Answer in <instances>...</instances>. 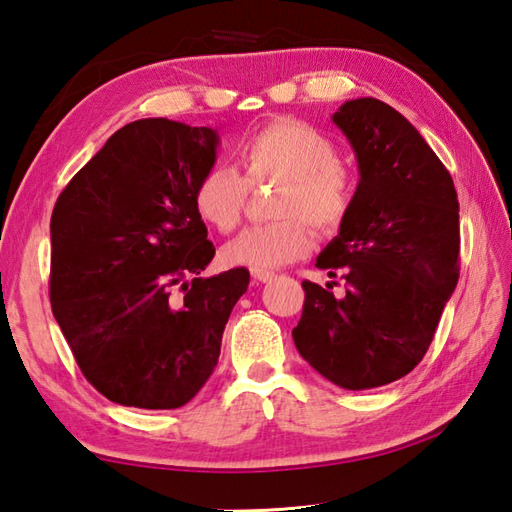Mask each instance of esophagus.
<instances>
[{"instance_id":"esophagus-1","label":"esophagus","mask_w":512,"mask_h":512,"mask_svg":"<svg viewBox=\"0 0 512 512\" xmlns=\"http://www.w3.org/2000/svg\"><path fill=\"white\" fill-rule=\"evenodd\" d=\"M277 275L273 270H253V279L259 281V284H268V281H273Z\"/></svg>"}]
</instances>
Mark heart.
<instances>
[{
    "instance_id": "b5f03b06",
    "label": "heart",
    "mask_w": 512,
    "mask_h": 512,
    "mask_svg": "<svg viewBox=\"0 0 512 512\" xmlns=\"http://www.w3.org/2000/svg\"><path fill=\"white\" fill-rule=\"evenodd\" d=\"M235 156L244 176L215 165L195 184V211L211 228L231 233L244 215L248 184L281 180L273 222L250 226L224 250L228 264L270 270L297 262L314 246V224L321 233L339 231L350 215L356 178L332 140L301 121L281 118L239 140Z\"/></svg>"
}]
</instances>
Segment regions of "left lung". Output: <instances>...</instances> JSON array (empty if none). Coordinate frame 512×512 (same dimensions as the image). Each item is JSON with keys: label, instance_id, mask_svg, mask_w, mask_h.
Returning a JSON list of instances; mask_svg holds the SVG:
<instances>
[{"label": "left lung", "instance_id": "1", "mask_svg": "<svg viewBox=\"0 0 512 512\" xmlns=\"http://www.w3.org/2000/svg\"><path fill=\"white\" fill-rule=\"evenodd\" d=\"M334 123L356 151L361 182L317 268L343 273L347 290L336 299L303 281L292 339L334 385L372 389L407 376L429 350L460 277V204L447 167L394 107L347 101Z\"/></svg>", "mask_w": 512, "mask_h": 512}]
</instances>
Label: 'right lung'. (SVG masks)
<instances>
[{"label": "right lung", "instance_id": "obj_1", "mask_svg": "<svg viewBox=\"0 0 512 512\" xmlns=\"http://www.w3.org/2000/svg\"><path fill=\"white\" fill-rule=\"evenodd\" d=\"M215 147L211 127L134 121L54 204L52 314L88 383L118 405H187L213 374L248 288L246 268L200 277L215 246L193 193Z\"/></svg>", "mask_w": 512, "mask_h": 512}]
</instances>
